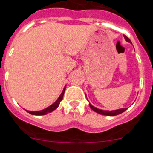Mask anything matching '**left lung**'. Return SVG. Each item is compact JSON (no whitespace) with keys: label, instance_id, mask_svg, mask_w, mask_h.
Masks as SVG:
<instances>
[{"label":"left lung","instance_id":"obj_1","mask_svg":"<svg viewBox=\"0 0 153 153\" xmlns=\"http://www.w3.org/2000/svg\"><path fill=\"white\" fill-rule=\"evenodd\" d=\"M123 37H124L125 40L126 42H130V43H132V42L130 41V39L128 38L127 36H126L125 35H123ZM89 106L91 108V110H93L94 111H95L96 113L97 114H102V115H106V116H116V115H118V114H122L123 112H124L127 108H121V109H118V110H115V111H104V110H100L97 108V107H94V106H92L91 104L89 103Z\"/></svg>","mask_w":153,"mask_h":153}]
</instances>
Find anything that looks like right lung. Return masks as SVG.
Here are the masks:
<instances>
[{
  "label": "right lung",
  "instance_id": "add662e5",
  "mask_svg": "<svg viewBox=\"0 0 153 153\" xmlns=\"http://www.w3.org/2000/svg\"><path fill=\"white\" fill-rule=\"evenodd\" d=\"M65 88H66V86H65L64 89H63L62 92L61 93V94H60V96L59 97V98H58L57 100H56L53 104H52V105L49 106V107H46V108H45V109L42 110V111H27V110H26V111H27L29 114H32V115H37V116H40V115H46V114H49V113L53 112V111H55V110H56V108L59 107V106L60 102H61V100H62V98H63V95H64L65 91Z\"/></svg>",
  "mask_w": 153,
  "mask_h": 153
}]
</instances>
